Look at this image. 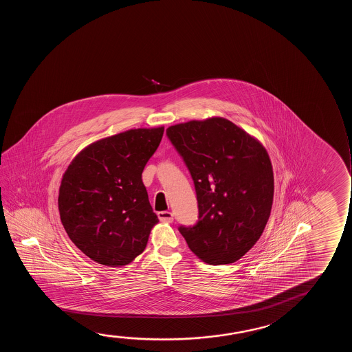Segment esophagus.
<instances>
[{
  "mask_svg": "<svg viewBox=\"0 0 352 352\" xmlns=\"http://www.w3.org/2000/svg\"><path fill=\"white\" fill-rule=\"evenodd\" d=\"M157 217H159L160 221L168 222V223L173 222V214L170 212H160Z\"/></svg>",
  "mask_w": 352,
  "mask_h": 352,
  "instance_id": "34e87169",
  "label": "esophagus"
}]
</instances>
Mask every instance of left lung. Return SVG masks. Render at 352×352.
<instances>
[{
	"label": "left lung",
	"instance_id": "1",
	"mask_svg": "<svg viewBox=\"0 0 352 352\" xmlns=\"http://www.w3.org/2000/svg\"><path fill=\"white\" fill-rule=\"evenodd\" d=\"M166 133L197 196V223L179 232L208 265L236 262L255 245L270 219L274 177L267 150L223 118L170 126Z\"/></svg>",
	"mask_w": 352,
	"mask_h": 352
}]
</instances>
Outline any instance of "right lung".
Listing matches in <instances>:
<instances>
[{
    "mask_svg": "<svg viewBox=\"0 0 352 352\" xmlns=\"http://www.w3.org/2000/svg\"><path fill=\"white\" fill-rule=\"evenodd\" d=\"M164 129H135L97 140L74 157L61 180L58 212L69 239L100 265H129L159 222L142 182Z\"/></svg>",
    "mask_w": 352,
    "mask_h": 352,
    "instance_id": "1",
    "label": "right lung"
}]
</instances>
